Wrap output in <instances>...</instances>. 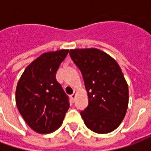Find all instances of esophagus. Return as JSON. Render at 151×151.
<instances>
[{
	"mask_svg": "<svg viewBox=\"0 0 151 151\" xmlns=\"http://www.w3.org/2000/svg\"><path fill=\"white\" fill-rule=\"evenodd\" d=\"M71 99H72L73 100H75V99H76V93H75V91L73 92V94H72V95H71Z\"/></svg>",
	"mask_w": 151,
	"mask_h": 151,
	"instance_id": "34e87169",
	"label": "esophagus"
}]
</instances>
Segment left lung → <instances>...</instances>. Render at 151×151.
I'll list each match as a JSON object with an SVG mask.
<instances>
[{
	"mask_svg": "<svg viewBox=\"0 0 151 151\" xmlns=\"http://www.w3.org/2000/svg\"><path fill=\"white\" fill-rule=\"evenodd\" d=\"M71 58L82 72L89 105L81 116L95 133H111L125 116L129 87L115 60L97 48L70 49Z\"/></svg>",
	"mask_w": 151,
	"mask_h": 151,
	"instance_id": "8db88e82",
	"label": "left lung"
}]
</instances>
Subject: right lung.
<instances>
[{
    "instance_id": "obj_1",
    "label": "right lung",
    "mask_w": 151,
    "mask_h": 151,
    "mask_svg": "<svg viewBox=\"0 0 151 151\" xmlns=\"http://www.w3.org/2000/svg\"><path fill=\"white\" fill-rule=\"evenodd\" d=\"M68 49L43 53L25 69L16 88L18 109L29 127L39 133L59 128L69 108L68 96L56 73Z\"/></svg>"
}]
</instances>
